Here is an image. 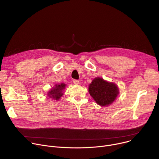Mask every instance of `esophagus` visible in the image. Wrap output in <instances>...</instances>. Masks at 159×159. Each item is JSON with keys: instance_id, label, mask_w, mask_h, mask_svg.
<instances>
[{"instance_id": "obj_1", "label": "esophagus", "mask_w": 159, "mask_h": 159, "mask_svg": "<svg viewBox=\"0 0 159 159\" xmlns=\"http://www.w3.org/2000/svg\"><path fill=\"white\" fill-rule=\"evenodd\" d=\"M73 82H74V84H75V85H77V84H79V81L78 80H75V79L73 80Z\"/></svg>"}]
</instances>
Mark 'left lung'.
I'll return each instance as SVG.
<instances>
[{
  "instance_id": "left-lung-1",
  "label": "left lung",
  "mask_w": 159,
  "mask_h": 159,
  "mask_svg": "<svg viewBox=\"0 0 159 159\" xmlns=\"http://www.w3.org/2000/svg\"><path fill=\"white\" fill-rule=\"evenodd\" d=\"M89 93L98 104L107 106L116 99L119 94V89L115 83L96 77L89 84Z\"/></svg>"
}]
</instances>
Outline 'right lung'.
I'll return each mask as SVG.
<instances>
[{
    "instance_id": "add662e5",
    "label": "right lung",
    "mask_w": 159,
    "mask_h": 159,
    "mask_svg": "<svg viewBox=\"0 0 159 159\" xmlns=\"http://www.w3.org/2000/svg\"><path fill=\"white\" fill-rule=\"evenodd\" d=\"M66 84L61 83L60 84H56L55 87L49 91L48 93V96L50 98L53 99L56 101H58L60 98L63 96V90H64Z\"/></svg>"
}]
</instances>
